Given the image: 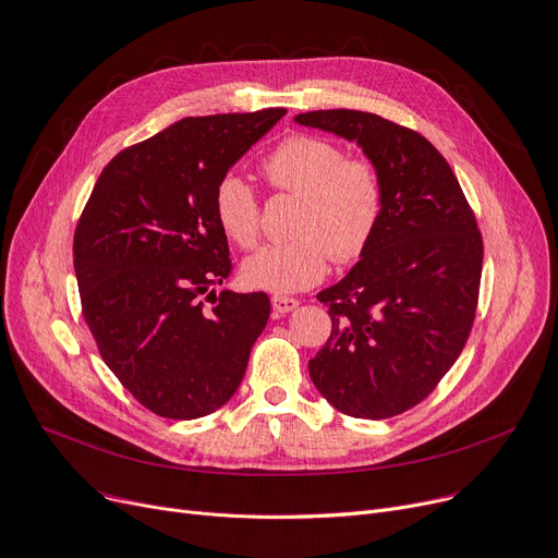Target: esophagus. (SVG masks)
<instances>
[{"instance_id": "34e87169", "label": "esophagus", "mask_w": 558, "mask_h": 558, "mask_svg": "<svg viewBox=\"0 0 558 558\" xmlns=\"http://www.w3.org/2000/svg\"><path fill=\"white\" fill-rule=\"evenodd\" d=\"M300 306V302L298 300H292V298H283V294H275L272 298V308L277 311V313H290V311H294Z\"/></svg>"}]
</instances>
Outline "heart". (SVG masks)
Listing matches in <instances>:
<instances>
[{
    "mask_svg": "<svg viewBox=\"0 0 558 558\" xmlns=\"http://www.w3.org/2000/svg\"><path fill=\"white\" fill-rule=\"evenodd\" d=\"M268 180L298 193L304 205L290 243H272L243 264L250 288L277 294L306 290L329 270L331 256L351 264L369 247L383 216V180L369 159L347 153L324 137L292 135L264 161ZM214 211L222 232L241 247H254L260 229L256 193L239 171H227L214 189Z\"/></svg>",
    "mask_w": 558,
    "mask_h": 558,
    "instance_id": "obj_1",
    "label": "heart"
}]
</instances>
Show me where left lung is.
Listing matches in <instances>:
<instances>
[{
	"mask_svg": "<svg viewBox=\"0 0 558 558\" xmlns=\"http://www.w3.org/2000/svg\"><path fill=\"white\" fill-rule=\"evenodd\" d=\"M294 123L357 144L383 180L369 247L317 294L333 331L308 372L342 414L389 418L428 397L469 340L480 229L448 161L414 130L360 110H315Z\"/></svg>",
	"mask_w": 558,
	"mask_h": 558,
	"instance_id": "1",
	"label": "left lung"
}]
</instances>
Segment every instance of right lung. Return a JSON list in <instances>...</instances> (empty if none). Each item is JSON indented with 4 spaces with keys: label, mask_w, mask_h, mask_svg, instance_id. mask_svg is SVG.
<instances>
[{
    "label": "right lung",
    "mask_w": 558,
    "mask_h": 558,
    "mask_svg": "<svg viewBox=\"0 0 558 558\" xmlns=\"http://www.w3.org/2000/svg\"><path fill=\"white\" fill-rule=\"evenodd\" d=\"M283 114L270 108L169 125L108 163L78 220L85 322L112 374L159 416L186 421L222 408L266 329V292L214 290L232 272L214 189Z\"/></svg>",
    "instance_id": "obj_1"
}]
</instances>
